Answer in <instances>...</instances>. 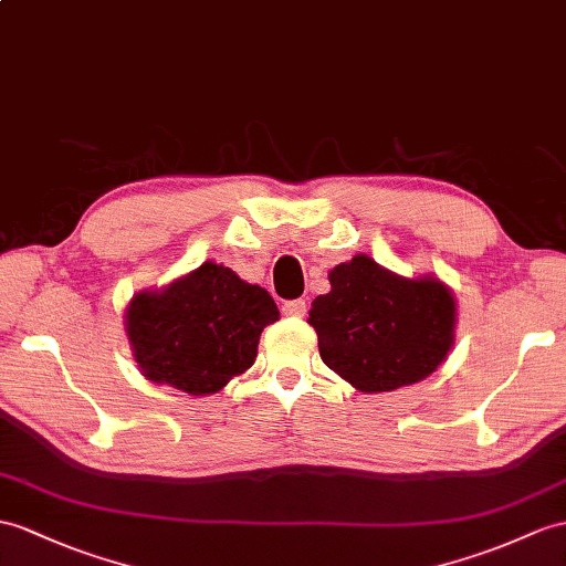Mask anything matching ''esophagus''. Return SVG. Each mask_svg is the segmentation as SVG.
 I'll list each match as a JSON object with an SVG mask.
<instances>
[{"label": "esophagus", "instance_id": "obj_1", "mask_svg": "<svg viewBox=\"0 0 566 566\" xmlns=\"http://www.w3.org/2000/svg\"><path fill=\"white\" fill-rule=\"evenodd\" d=\"M305 312H307L305 300H287V302H283V314L285 316H305Z\"/></svg>", "mask_w": 566, "mask_h": 566}]
</instances>
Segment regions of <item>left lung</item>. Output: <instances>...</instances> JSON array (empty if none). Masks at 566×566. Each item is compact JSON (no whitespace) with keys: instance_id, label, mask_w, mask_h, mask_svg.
I'll return each mask as SVG.
<instances>
[{"instance_id":"8db88e82","label":"left lung","mask_w":566,"mask_h":566,"mask_svg":"<svg viewBox=\"0 0 566 566\" xmlns=\"http://www.w3.org/2000/svg\"><path fill=\"white\" fill-rule=\"evenodd\" d=\"M331 291L312 302L310 324L328 369L363 394L422 381L457 340V297L437 275L406 279L355 254L328 271Z\"/></svg>"}]
</instances>
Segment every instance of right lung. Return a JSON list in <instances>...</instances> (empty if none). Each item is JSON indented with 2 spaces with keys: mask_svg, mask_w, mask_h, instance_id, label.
I'll list each match as a JSON object with an SVG mask.
<instances>
[{
  "mask_svg": "<svg viewBox=\"0 0 566 566\" xmlns=\"http://www.w3.org/2000/svg\"><path fill=\"white\" fill-rule=\"evenodd\" d=\"M279 316L264 287L203 261L160 291L136 293L124 310V331L148 381L211 396L254 365L261 331Z\"/></svg>",
  "mask_w": 566,
  "mask_h": 566,
  "instance_id": "right-lung-1",
  "label": "right lung"
}]
</instances>
